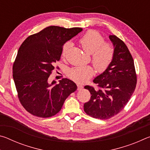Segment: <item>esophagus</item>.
Returning a JSON list of instances; mask_svg holds the SVG:
<instances>
[{"label":"esophagus","mask_w":150,"mask_h":150,"mask_svg":"<svg viewBox=\"0 0 150 150\" xmlns=\"http://www.w3.org/2000/svg\"><path fill=\"white\" fill-rule=\"evenodd\" d=\"M83 88V85H79V84L77 85V90H78V91L81 90Z\"/></svg>","instance_id":"34e87169"}]
</instances>
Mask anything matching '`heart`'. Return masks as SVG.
Wrapping results in <instances>:
<instances>
[{"label": "heart", "instance_id": "heart-1", "mask_svg": "<svg viewBox=\"0 0 150 150\" xmlns=\"http://www.w3.org/2000/svg\"><path fill=\"white\" fill-rule=\"evenodd\" d=\"M79 43L86 53L91 54V62L98 71H104L110 65L113 59L115 50L112 45L105 42V39L100 33L89 30L83 35ZM71 46L70 42H66L62 49V56L65 57ZM93 68L90 65L79 66L68 70L67 76L78 83H84L94 74Z\"/></svg>", "mask_w": 150, "mask_h": 150}]
</instances>
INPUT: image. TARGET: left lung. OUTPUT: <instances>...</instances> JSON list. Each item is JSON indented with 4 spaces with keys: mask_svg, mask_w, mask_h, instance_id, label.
<instances>
[{
    "mask_svg": "<svg viewBox=\"0 0 150 150\" xmlns=\"http://www.w3.org/2000/svg\"><path fill=\"white\" fill-rule=\"evenodd\" d=\"M109 38L115 54L110 65L93 82L98 89L87 85L91 99L84 104V110L93 118L106 120L122 110L136 88L137 77L132 56L124 42L115 35Z\"/></svg>",
    "mask_w": 150,
    "mask_h": 150,
    "instance_id": "obj_1",
    "label": "left lung"
}]
</instances>
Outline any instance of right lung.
I'll list each match as a JSON object with an SVG mask.
<instances>
[{"label":"right lung","instance_id":"1","mask_svg":"<svg viewBox=\"0 0 150 150\" xmlns=\"http://www.w3.org/2000/svg\"><path fill=\"white\" fill-rule=\"evenodd\" d=\"M81 28L51 26L30 35L20 45L12 68L18 96L32 115L48 118L59 112L65 100L77 90L67 78L50 84L48 78L59 61L63 45L82 31Z\"/></svg>","mask_w":150,"mask_h":150}]
</instances>
